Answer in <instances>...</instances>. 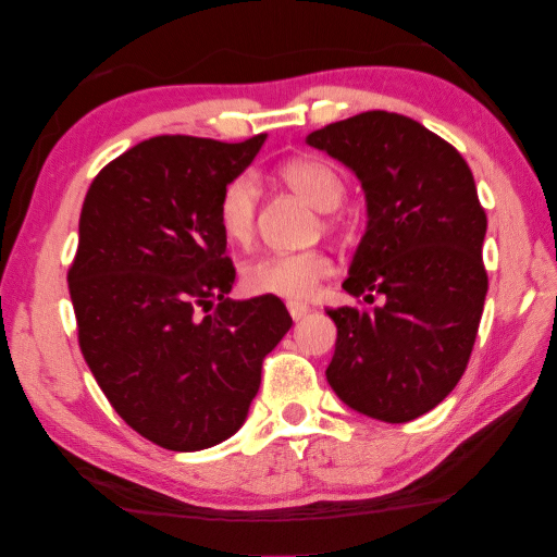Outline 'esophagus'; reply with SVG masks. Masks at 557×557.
Segmentation results:
<instances>
[{
  "label": "esophagus",
  "instance_id": "esophagus-1",
  "mask_svg": "<svg viewBox=\"0 0 557 557\" xmlns=\"http://www.w3.org/2000/svg\"><path fill=\"white\" fill-rule=\"evenodd\" d=\"M286 308H288V313H290V318H294V320H304L310 313V306L300 304V300H288Z\"/></svg>",
  "mask_w": 557,
  "mask_h": 557
}]
</instances>
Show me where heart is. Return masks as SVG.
Listing matches in <instances>:
<instances>
[{
	"mask_svg": "<svg viewBox=\"0 0 557 557\" xmlns=\"http://www.w3.org/2000/svg\"><path fill=\"white\" fill-rule=\"evenodd\" d=\"M281 178L320 212H333L345 198V181L333 165L320 159H294L281 165ZM259 188L251 173H237L227 181L218 200V227L230 244L244 247L257 227ZM333 259L325 251L267 253L249 261L242 271L244 288L253 296L308 298L318 284L333 273Z\"/></svg>",
	"mask_w": 557,
	"mask_h": 557,
	"instance_id": "1",
	"label": "heart"
}]
</instances>
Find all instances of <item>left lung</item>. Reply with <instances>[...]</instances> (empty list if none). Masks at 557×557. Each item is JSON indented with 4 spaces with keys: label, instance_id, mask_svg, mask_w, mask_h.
Segmentation results:
<instances>
[{
    "label": "left lung",
    "instance_id": "obj_1",
    "mask_svg": "<svg viewBox=\"0 0 557 557\" xmlns=\"http://www.w3.org/2000/svg\"><path fill=\"white\" fill-rule=\"evenodd\" d=\"M306 144L362 183L367 230L343 284L384 304L327 310L337 325L327 384L352 411L408 423L435 408L470 362L490 281L486 214L470 165L411 116L374 110Z\"/></svg>",
    "mask_w": 557,
    "mask_h": 557
}]
</instances>
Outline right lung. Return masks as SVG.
I'll return each mask as SVG.
<instances>
[{
  "instance_id": "add662e5",
  "label": "right lung",
  "mask_w": 557,
  "mask_h": 557,
  "mask_svg": "<svg viewBox=\"0 0 557 557\" xmlns=\"http://www.w3.org/2000/svg\"><path fill=\"white\" fill-rule=\"evenodd\" d=\"M263 141L153 136L107 163L85 195L67 271L83 357L124 423L165 450L237 433L263 357L294 325L276 296L227 298L218 200Z\"/></svg>"
}]
</instances>
